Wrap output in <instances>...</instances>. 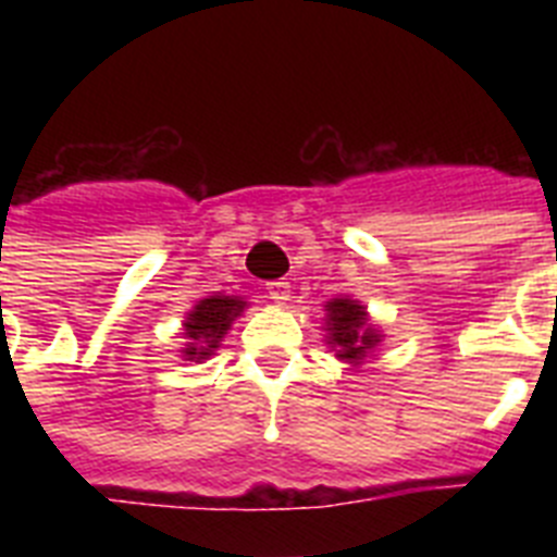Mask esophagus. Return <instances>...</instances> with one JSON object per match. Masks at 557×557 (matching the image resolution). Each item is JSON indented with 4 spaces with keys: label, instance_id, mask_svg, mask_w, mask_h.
<instances>
[{
    "label": "esophagus",
    "instance_id": "34e87169",
    "mask_svg": "<svg viewBox=\"0 0 557 557\" xmlns=\"http://www.w3.org/2000/svg\"><path fill=\"white\" fill-rule=\"evenodd\" d=\"M268 295L273 298L275 304H278V307H284V304L289 301V282H284V278H278V282H270Z\"/></svg>",
    "mask_w": 557,
    "mask_h": 557
}]
</instances>
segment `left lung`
Masks as SVG:
<instances>
[{"mask_svg": "<svg viewBox=\"0 0 557 557\" xmlns=\"http://www.w3.org/2000/svg\"><path fill=\"white\" fill-rule=\"evenodd\" d=\"M326 343L337 351V359L359 366L382 343V334L368 323L366 307L343 295L326 304Z\"/></svg>", "mask_w": 557, "mask_h": 557, "instance_id": "obj_1", "label": "left lung"}]
</instances>
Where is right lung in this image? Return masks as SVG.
Returning <instances> with one entry per match:
<instances>
[{
  "mask_svg": "<svg viewBox=\"0 0 557 557\" xmlns=\"http://www.w3.org/2000/svg\"><path fill=\"white\" fill-rule=\"evenodd\" d=\"M245 307H248V301L236 298V295H209V298L195 304L184 321V337L189 339L181 351L184 359H189V362L209 359L218 351L220 339L228 334L231 323L243 314Z\"/></svg>",
  "mask_w": 557,
  "mask_h": 557,
  "instance_id": "add662e5",
  "label": "right lung"
}]
</instances>
